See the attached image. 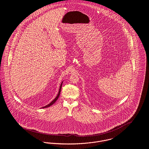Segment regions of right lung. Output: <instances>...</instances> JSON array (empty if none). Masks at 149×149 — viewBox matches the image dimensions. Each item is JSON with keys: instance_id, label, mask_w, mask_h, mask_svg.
Returning a JSON list of instances; mask_svg holds the SVG:
<instances>
[{"instance_id": "obj_1", "label": "right lung", "mask_w": 149, "mask_h": 149, "mask_svg": "<svg viewBox=\"0 0 149 149\" xmlns=\"http://www.w3.org/2000/svg\"><path fill=\"white\" fill-rule=\"evenodd\" d=\"M63 82H61V85H60V89H59V91H58V95H57V96L56 97V98H54V100L51 102H50L48 105H46V106H45V107H42L41 108H45L49 107H51V105H52L54 104V102L57 101V100L58 98V97L60 96V92H61V87H62Z\"/></svg>"}]
</instances>
